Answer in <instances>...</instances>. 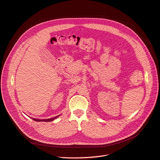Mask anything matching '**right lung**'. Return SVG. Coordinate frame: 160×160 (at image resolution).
<instances>
[{
    "label": "right lung",
    "instance_id": "right-lung-1",
    "mask_svg": "<svg viewBox=\"0 0 160 160\" xmlns=\"http://www.w3.org/2000/svg\"><path fill=\"white\" fill-rule=\"evenodd\" d=\"M60 115H58L55 117H53V118H49V119H46V120H40V119H36V118H33V120L35 121H37V122H51V121H53L54 120H55L56 118H57Z\"/></svg>",
    "mask_w": 160,
    "mask_h": 160
}]
</instances>
